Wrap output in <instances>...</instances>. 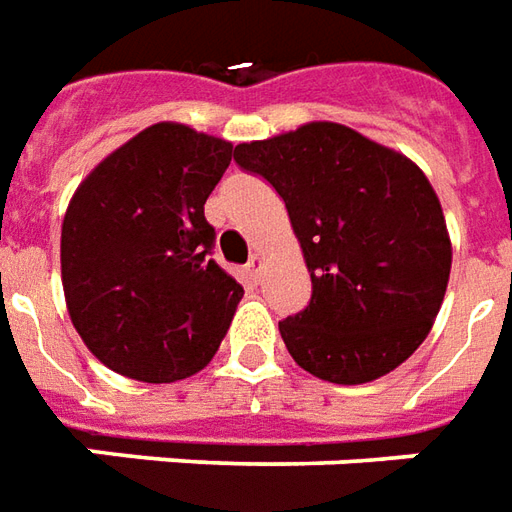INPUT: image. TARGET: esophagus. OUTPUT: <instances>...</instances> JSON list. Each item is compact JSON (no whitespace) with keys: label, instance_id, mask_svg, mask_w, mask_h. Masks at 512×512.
I'll return each instance as SVG.
<instances>
[{"label":"esophagus","instance_id":"1","mask_svg":"<svg viewBox=\"0 0 512 512\" xmlns=\"http://www.w3.org/2000/svg\"><path fill=\"white\" fill-rule=\"evenodd\" d=\"M260 271H263V255H252L249 257V263H246V277L252 282H260Z\"/></svg>","mask_w":512,"mask_h":512}]
</instances>
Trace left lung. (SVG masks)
<instances>
[{"instance_id":"1","label":"left lung","mask_w":512,"mask_h":512,"mask_svg":"<svg viewBox=\"0 0 512 512\" xmlns=\"http://www.w3.org/2000/svg\"><path fill=\"white\" fill-rule=\"evenodd\" d=\"M235 163L282 196L310 271V305L280 321L293 360L335 385L402 366L430 335L452 271L427 174L335 121L238 144Z\"/></svg>"}]
</instances>
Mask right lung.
Returning <instances> with one entry per match:
<instances>
[{
	"mask_svg": "<svg viewBox=\"0 0 512 512\" xmlns=\"http://www.w3.org/2000/svg\"><path fill=\"white\" fill-rule=\"evenodd\" d=\"M232 144L157 121L91 169L60 232L71 324L110 371L177 382L213 360L244 296L210 257L205 202Z\"/></svg>",
	"mask_w": 512,
	"mask_h": 512,
	"instance_id": "1",
	"label": "right lung"
}]
</instances>
